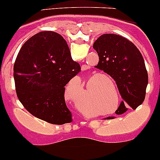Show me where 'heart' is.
Here are the masks:
<instances>
[{
	"mask_svg": "<svg viewBox=\"0 0 160 160\" xmlns=\"http://www.w3.org/2000/svg\"><path fill=\"white\" fill-rule=\"evenodd\" d=\"M90 80L87 85L86 104L96 102L102 108L114 105L119 100V91L115 80L107 75L93 73L89 77ZM78 108L85 111L86 107L82 102H78Z\"/></svg>",
	"mask_w": 160,
	"mask_h": 160,
	"instance_id": "1",
	"label": "heart"
}]
</instances>
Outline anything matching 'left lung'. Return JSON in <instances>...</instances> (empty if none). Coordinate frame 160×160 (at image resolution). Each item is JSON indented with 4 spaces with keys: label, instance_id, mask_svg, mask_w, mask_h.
Listing matches in <instances>:
<instances>
[{
    "label": "left lung",
    "instance_id": "1",
    "mask_svg": "<svg viewBox=\"0 0 160 160\" xmlns=\"http://www.w3.org/2000/svg\"><path fill=\"white\" fill-rule=\"evenodd\" d=\"M93 48L99 57L95 67L114 79L123 98L116 114H123L130 107L136 109L145 100L148 85V72L141 52L129 40L113 33L100 36Z\"/></svg>",
    "mask_w": 160,
    "mask_h": 160
}]
</instances>
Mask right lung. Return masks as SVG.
I'll list each match as a JSON object with an SVG mask.
<instances>
[{"instance_id":"right-lung-1","label":"right lung","mask_w":160,"mask_h":160,"mask_svg":"<svg viewBox=\"0 0 160 160\" xmlns=\"http://www.w3.org/2000/svg\"><path fill=\"white\" fill-rule=\"evenodd\" d=\"M80 71L60 34L43 31L22 45L14 64L15 91L29 113L49 123L72 122L65 86Z\"/></svg>"}]
</instances>
